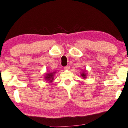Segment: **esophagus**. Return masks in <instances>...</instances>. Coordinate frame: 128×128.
Returning a JSON list of instances; mask_svg holds the SVG:
<instances>
[{
	"instance_id": "esophagus-1",
	"label": "esophagus",
	"mask_w": 128,
	"mask_h": 128,
	"mask_svg": "<svg viewBox=\"0 0 128 128\" xmlns=\"http://www.w3.org/2000/svg\"><path fill=\"white\" fill-rule=\"evenodd\" d=\"M64 68V70H70V66H65V67Z\"/></svg>"
}]
</instances>
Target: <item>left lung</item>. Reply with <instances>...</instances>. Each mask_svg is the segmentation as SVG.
Segmentation results:
<instances>
[{
	"mask_svg": "<svg viewBox=\"0 0 128 128\" xmlns=\"http://www.w3.org/2000/svg\"><path fill=\"white\" fill-rule=\"evenodd\" d=\"M86 70H83V71L81 73V76H82V78H84V79H86V78H87V74H86Z\"/></svg>",
	"mask_w": 128,
	"mask_h": 128,
	"instance_id": "left-lung-1",
	"label": "left lung"
}]
</instances>
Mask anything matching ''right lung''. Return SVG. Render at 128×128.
Here are the masks:
<instances>
[{
  "instance_id": "add662e5",
  "label": "right lung",
  "mask_w": 128,
  "mask_h": 128,
  "mask_svg": "<svg viewBox=\"0 0 128 128\" xmlns=\"http://www.w3.org/2000/svg\"><path fill=\"white\" fill-rule=\"evenodd\" d=\"M56 73V71H54L53 72L46 73V74L44 75V80L50 83L52 82H53V80L54 79V75H55Z\"/></svg>"
}]
</instances>
